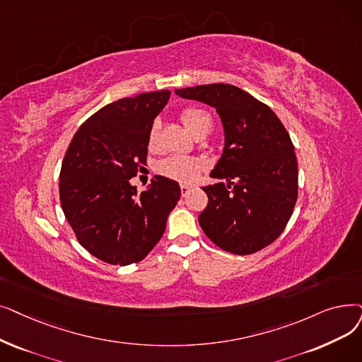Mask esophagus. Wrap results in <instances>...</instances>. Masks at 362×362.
I'll use <instances>...</instances> for the list:
<instances>
[{"label": "esophagus", "mask_w": 362, "mask_h": 362, "mask_svg": "<svg viewBox=\"0 0 362 362\" xmlns=\"http://www.w3.org/2000/svg\"><path fill=\"white\" fill-rule=\"evenodd\" d=\"M189 191H191V186H187V185H180V192H182V197H186L187 194H189Z\"/></svg>", "instance_id": "esophagus-1"}]
</instances>
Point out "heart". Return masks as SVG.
I'll list each match as a JSON object with an SVG mask.
<instances>
[{"instance_id": "heart-1", "label": "heart", "mask_w": 362, "mask_h": 362, "mask_svg": "<svg viewBox=\"0 0 362 362\" xmlns=\"http://www.w3.org/2000/svg\"><path fill=\"white\" fill-rule=\"evenodd\" d=\"M182 121L185 125L189 129L195 136L204 137L207 136L213 130V117L210 112H207L206 109L202 107H186L182 112ZM160 140V124L153 122L152 127L149 129L148 134V144L151 148H155L158 145ZM201 163L194 160V158H187V156H168L164 161L160 163L158 171L163 176L177 180V182H192L199 173Z\"/></svg>"}]
</instances>
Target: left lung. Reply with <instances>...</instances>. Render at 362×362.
<instances>
[{"label":"left lung","instance_id":"obj_1","mask_svg":"<svg viewBox=\"0 0 362 362\" xmlns=\"http://www.w3.org/2000/svg\"><path fill=\"white\" fill-rule=\"evenodd\" d=\"M213 106L225 146L204 186L207 207L198 222L204 233L232 255H251L274 243L287 226L297 201V160L290 134L269 106L230 84L175 91Z\"/></svg>","mask_w":362,"mask_h":362}]
</instances>
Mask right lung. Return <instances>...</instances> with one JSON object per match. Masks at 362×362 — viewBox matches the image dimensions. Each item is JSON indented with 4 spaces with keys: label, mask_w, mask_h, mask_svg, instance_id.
I'll list each match as a JSON object with an SVG mask.
<instances>
[{
    "label": "right lung",
    "mask_w": 362,
    "mask_h": 362,
    "mask_svg": "<svg viewBox=\"0 0 362 362\" xmlns=\"http://www.w3.org/2000/svg\"><path fill=\"white\" fill-rule=\"evenodd\" d=\"M168 99L161 90L103 106L74 134L62 163V210L78 243L106 263L145 259L180 199L179 183L164 176L140 194L130 183L146 165L149 129Z\"/></svg>",
    "instance_id": "add662e5"
}]
</instances>
